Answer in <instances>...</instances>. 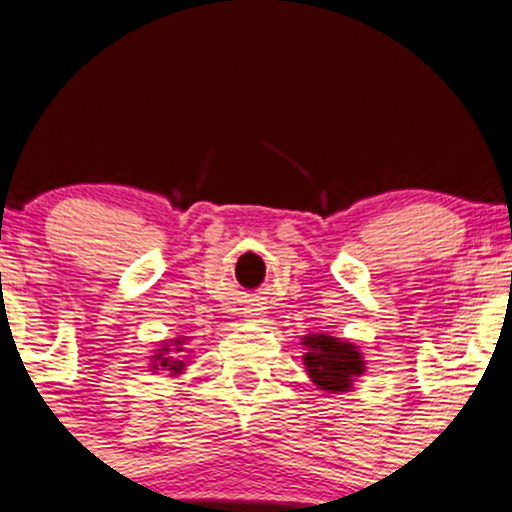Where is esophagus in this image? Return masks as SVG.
<instances>
[{"instance_id":"1","label":"esophagus","mask_w":512,"mask_h":512,"mask_svg":"<svg viewBox=\"0 0 512 512\" xmlns=\"http://www.w3.org/2000/svg\"><path fill=\"white\" fill-rule=\"evenodd\" d=\"M245 317L247 322H265V309L257 307V304H250V307L245 309Z\"/></svg>"}]
</instances>
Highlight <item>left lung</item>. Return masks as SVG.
Returning a JSON list of instances; mask_svg holds the SVG:
<instances>
[{
  "label": "left lung",
  "instance_id": "left-lung-1",
  "mask_svg": "<svg viewBox=\"0 0 512 512\" xmlns=\"http://www.w3.org/2000/svg\"><path fill=\"white\" fill-rule=\"evenodd\" d=\"M307 352L302 354L304 369L319 391L327 394H347L354 389V381L364 376V352L349 339L332 334H307L302 337Z\"/></svg>",
  "mask_w": 512,
  "mask_h": 512
}]
</instances>
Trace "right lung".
Listing matches in <instances>:
<instances>
[{"label": "right lung", "mask_w": 512, "mask_h": 512, "mask_svg": "<svg viewBox=\"0 0 512 512\" xmlns=\"http://www.w3.org/2000/svg\"><path fill=\"white\" fill-rule=\"evenodd\" d=\"M190 337H173V339H163L158 344V349L153 352V356H148V369L156 374V371H168V376H180L185 374L190 364V356H193V349H185Z\"/></svg>", "instance_id": "add662e5"}]
</instances>
